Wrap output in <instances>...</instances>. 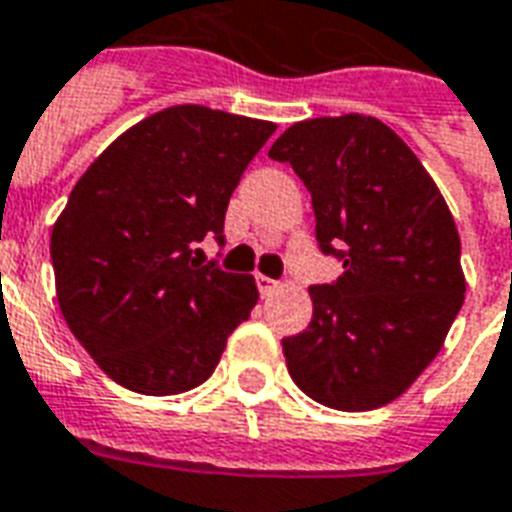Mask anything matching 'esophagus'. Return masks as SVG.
I'll list each match as a JSON object with an SVG mask.
<instances>
[{
  "mask_svg": "<svg viewBox=\"0 0 512 512\" xmlns=\"http://www.w3.org/2000/svg\"><path fill=\"white\" fill-rule=\"evenodd\" d=\"M255 282H257V290H260V296H271V293L279 288V282H274V279L266 277V274H257Z\"/></svg>",
  "mask_w": 512,
  "mask_h": 512,
  "instance_id": "34e87169",
  "label": "esophagus"
}]
</instances>
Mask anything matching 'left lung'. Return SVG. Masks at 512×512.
I'll return each instance as SVG.
<instances>
[{
  "label": "left lung",
  "instance_id": "8db88e82",
  "mask_svg": "<svg viewBox=\"0 0 512 512\" xmlns=\"http://www.w3.org/2000/svg\"><path fill=\"white\" fill-rule=\"evenodd\" d=\"M268 156L304 180L318 244L343 257L334 285L310 288L307 332L282 340L290 378L337 411L386 406L436 359L463 304L450 208L414 150L378 117L304 120Z\"/></svg>",
  "mask_w": 512,
  "mask_h": 512
}]
</instances>
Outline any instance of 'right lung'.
<instances>
[{
    "mask_svg": "<svg viewBox=\"0 0 512 512\" xmlns=\"http://www.w3.org/2000/svg\"><path fill=\"white\" fill-rule=\"evenodd\" d=\"M277 131L208 106H169L117 136L76 180L51 230L57 301L106 376L180 395L222 359L257 304L255 277L202 263L246 164Z\"/></svg>",
    "mask_w": 512,
    "mask_h": 512,
    "instance_id": "right-lung-1",
    "label": "right lung"
}]
</instances>
